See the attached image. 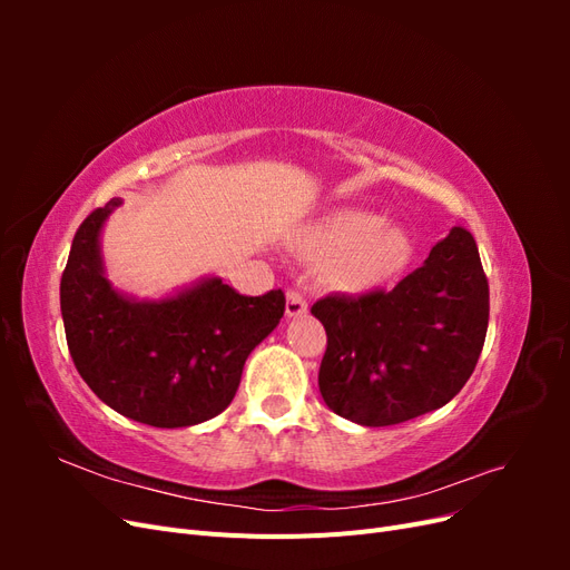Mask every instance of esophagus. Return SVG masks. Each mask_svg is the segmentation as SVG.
<instances>
[{
  "mask_svg": "<svg viewBox=\"0 0 570 570\" xmlns=\"http://www.w3.org/2000/svg\"><path fill=\"white\" fill-rule=\"evenodd\" d=\"M285 314L289 318H299L306 314V299L302 297V292L289 289L287 292V304H285Z\"/></svg>",
  "mask_w": 570,
  "mask_h": 570,
  "instance_id": "esophagus-1",
  "label": "esophagus"
}]
</instances>
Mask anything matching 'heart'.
Here are the masks:
<instances>
[{"mask_svg":"<svg viewBox=\"0 0 570 570\" xmlns=\"http://www.w3.org/2000/svg\"><path fill=\"white\" fill-rule=\"evenodd\" d=\"M295 249L306 258H325V283L347 295H364L385 285L411 256L404 228L364 209H337L323 216L297 235Z\"/></svg>","mask_w":570,"mask_h":570,"instance_id":"heart-1","label":"heart"}]
</instances>
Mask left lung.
<instances>
[{
    "mask_svg": "<svg viewBox=\"0 0 570 570\" xmlns=\"http://www.w3.org/2000/svg\"><path fill=\"white\" fill-rule=\"evenodd\" d=\"M327 347V409L383 428L444 406L469 381L488 335L490 287L469 230L452 228L394 289L327 295L312 306Z\"/></svg>",
    "mask_w": 570,
    "mask_h": 570,
    "instance_id": "8db88e82",
    "label": "left lung"
}]
</instances>
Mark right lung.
I'll return each mask as SVG.
<instances>
[{
  "instance_id": "obj_1",
  "label": "right lung",
  "mask_w": 570,
  "mask_h": 570,
  "mask_svg": "<svg viewBox=\"0 0 570 570\" xmlns=\"http://www.w3.org/2000/svg\"><path fill=\"white\" fill-rule=\"evenodd\" d=\"M111 199L80 223L61 275L68 352L82 381L120 416L185 428L228 409L245 361L285 314L283 289L245 297L216 275L164 299L118 292L105 273L101 228Z\"/></svg>"
}]
</instances>
